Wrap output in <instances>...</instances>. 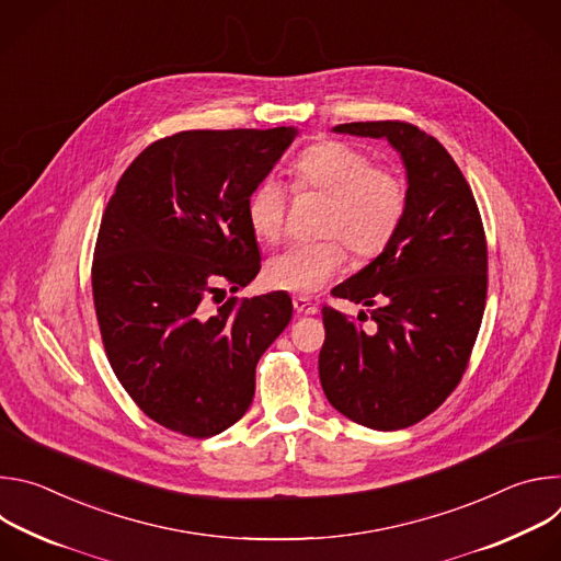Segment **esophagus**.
<instances>
[{
	"instance_id": "34e87169",
	"label": "esophagus",
	"mask_w": 561,
	"mask_h": 561,
	"mask_svg": "<svg viewBox=\"0 0 561 561\" xmlns=\"http://www.w3.org/2000/svg\"><path fill=\"white\" fill-rule=\"evenodd\" d=\"M293 306H295L297 314H314V312H317V306H314L312 299L306 297V295H295V297H293Z\"/></svg>"
}]
</instances>
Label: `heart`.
I'll list each match as a JSON object with an SVG mask.
<instances>
[{
	"label": "heart",
	"mask_w": 561,
	"mask_h": 561,
	"mask_svg": "<svg viewBox=\"0 0 561 561\" xmlns=\"http://www.w3.org/2000/svg\"><path fill=\"white\" fill-rule=\"evenodd\" d=\"M293 188L327 195L314 242H293L266 264V282L273 288L312 293L337 275L346 262V243L355 257L379 255L402 226L407 215V186L397 173L373 167V159L344 141L327 139L304 148L295 164ZM288 191L268 175L249 197V224L266 242H277L286 228ZM345 243L342 245L341 242Z\"/></svg>",
	"instance_id": "b5f03b06"
}]
</instances>
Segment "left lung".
Masks as SVG:
<instances>
[{
	"label": "left lung",
	"mask_w": 561,
	"mask_h": 561,
	"mask_svg": "<svg viewBox=\"0 0 561 561\" xmlns=\"http://www.w3.org/2000/svg\"><path fill=\"white\" fill-rule=\"evenodd\" d=\"M333 130L388 139L402 154L409 188L390 244L331 290L370 306V314L322 308L319 381L348 420L399 431L439 409L468 366L486 306L484 224L455 159L417 126L353 122ZM368 316L376 324L362 328Z\"/></svg>",
	"instance_id": "1"
}]
</instances>
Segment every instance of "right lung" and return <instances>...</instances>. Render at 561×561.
<instances>
[{
  "mask_svg": "<svg viewBox=\"0 0 561 561\" xmlns=\"http://www.w3.org/2000/svg\"><path fill=\"white\" fill-rule=\"evenodd\" d=\"M295 135L279 126L157 139L104 210L93 301L106 357L133 402L169 431L204 439L242 420L257 362L290 322L284 290L224 301L221 284L237 293L260 273L249 197Z\"/></svg>",
  "mask_w": 561,
  "mask_h": 561,
  "instance_id": "obj_1",
  "label": "right lung"
}]
</instances>
